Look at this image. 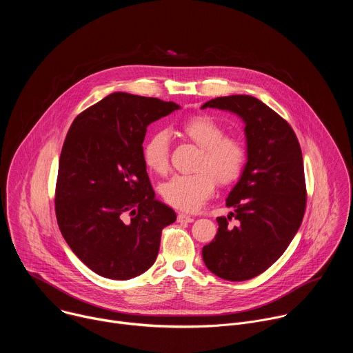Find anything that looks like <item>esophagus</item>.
Returning <instances> with one entry per match:
<instances>
[{
  "label": "esophagus",
  "instance_id": "obj_1",
  "mask_svg": "<svg viewBox=\"0 0 353 353\" xmlns=\"http://www.w3.org/2000/svg\"><path fill=\"white\" fill-rule=\"evenodd\" d=\"M177 221L179 222H192L194 218L190 216V215H185V214H179L177 215Z\"/></svg>",
  "mask_w": 353,
  "mask_h": 353
}]
</instances>
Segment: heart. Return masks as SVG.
<instances>
[{"instance_id": "heart-1", "label": "heart", "mask_w": 353, "mask_h": 353, "mask_svg": "<svg viewBox=\"0 0 353 353\" xmlns=\"http://www.w3.org/2000/svg\"><path fill=\"white\" fill-rule=\"evenodd\" d=\"M183 131L203 148V155L198 162L201 170L192 174H174L161 185L159 191L169 205L194 212L212 196L215 179L226 184L240 176L247 152L240 141L228 138L225 128L211 117H192L183 124ZM142 155L150 170L159 174L166 173L170 158L169 132L159 130L150 135L143 143Z\"/></svg>"}]
</instances>
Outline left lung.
<instances>
[{"label":"left lung","mask_w":353,"mask_h":353,"mask_svg":"<svg viewBox=\"0 0 353 353\" xmlns=\"http://www.w3.org/2000/svg\"><path fill=\"white\" fill-rule=\"evenodd\" d=\"M236 114L244 123L247 162L226 198L233 208L216 218L215 239L203 248L207 268L226 281H247L268 270L297 233L306 210L303 158L292 127L257 97L223 96L201 109ZM234 216L237 227L227 221Z\"/></svg>","instance_id":"obj_1"}]
</instances>
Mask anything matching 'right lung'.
<instances>
[{"instance_id":"obj_1","label":"right lung","mask_w":353,"mask_h":353,"mask_svg":"<svg viewBox=\"0 0 353 353\" xmlns=\"http://www.w3.org/2000/svg\"><path fill=\"white\" fill-rule=\"evenodd\" d=\"M180 106L114 92L82 112L65 137L56 215L74 254L109 279H131L154 265L162 229L174 211L155 198L142 142L146 127Z\"/></svg>"}]
</instances>
